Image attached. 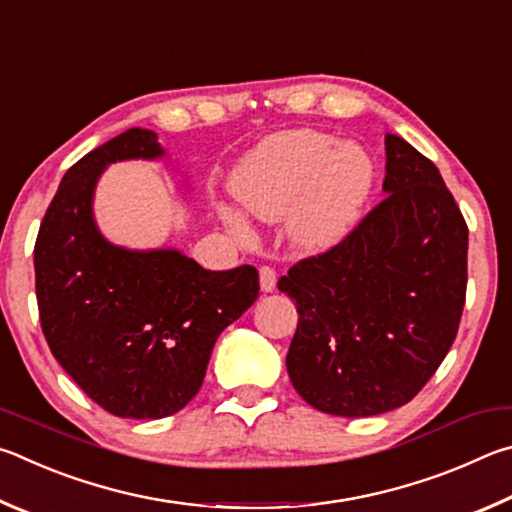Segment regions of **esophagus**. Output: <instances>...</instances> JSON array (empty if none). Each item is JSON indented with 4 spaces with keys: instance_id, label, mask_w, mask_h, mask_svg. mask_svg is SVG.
Returning a JSON list of instances; mask_svg holds the SVG:
<instances>
[{
    "instance_id": "obj_1",
    "label": "esophagus",
    "mask_w": 512,
    "mask_h": 512,
    "mask_svg": "<svg viewBox=\"0 0 512 512\" xmlns=\"http://www.w3.org/2000/svg\"><path fill=\"white\" fill-rule=\"evenodd\" d=\"M258 276H261V290L263 292H274V288H276V272L272 270V267H261V272H258Z\"/></svg>"
}]
</instances>
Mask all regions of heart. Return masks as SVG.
<instances>
[{
    "label": "heart",
    "instance_id": "b5f03b06",
    "mask_svg": "<svg viewBox=\"0 0 512 512\" xmlns=\"http://www.w3.org/2000/svg\"><path fill=\"white\" fill-rule=\"evenodd\" d=\"M375 186V164L357 143L319 130H285L251 148L229 175L233 200L251 218L279 222L301 256H319L351 236ZM222 227L240 242L254 238L240 211L215 204Z\"/></svg>",
    "mask_w": 512,
    "mask_h": 512
}]
</instances>
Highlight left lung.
Instances as JSON below:
<instances>
[{"label":"left lung","mask_w":512,"mask_h":512,"mask_svg":"<svg viewBox=\"0 0 512 512\" xmlns=\"http://www.w3.org/2000/svg\"><path fill=\"white\" fill-rule=\"evenodd\" d=\"M384 202L342 245L281 276L299 324L285 366L299 396L330 416L398 409L445 360L468 285V227L438 168L384 137Z\"/></svg>","instance_id":"left-lung-1"}]
</instances>
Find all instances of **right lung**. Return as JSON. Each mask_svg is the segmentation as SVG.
Here are the masks:
<instances>
[{
	"instance_id": "obj_1",
	"label": "right lung",
	"mask_w": 512,
	"mask_h": 512,
	"mask_svg": "<svg viewBox=\"0 0 512 512\" xmlns=\"http://www.w3.org/2000/svg\"><path fill=\"white\" fill-rule=\"evenodd\" d=\"M132 159L170 157L157 132L130 128L62 177L35 240V297L42 333L71 380L114 416L157 420L200 391L215 339L258 297V272H211L175 247L107 240L94 215L96 184L107 166Z\"/></svg>"
}]
</instances>
